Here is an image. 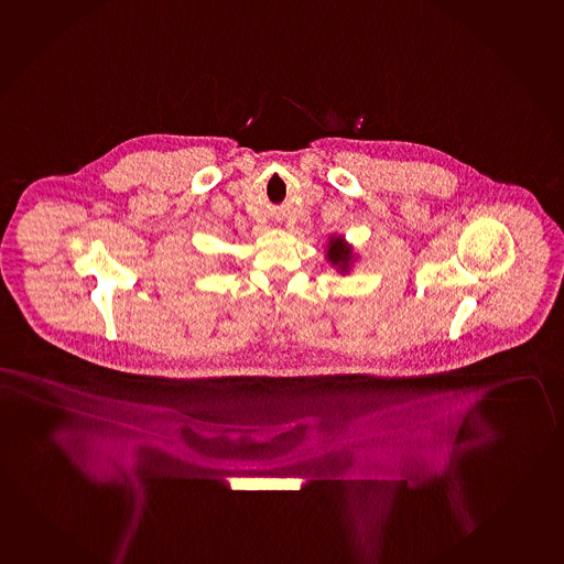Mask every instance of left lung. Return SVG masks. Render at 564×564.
Returning <instances> with one entry per match:
<instances>
[{"mask_svg":"<svg viewBox=\"0 0 564 564\" xmlns=\"http://www.w3.org/2000/svg\"><path fill=\"white\" fill-rule=\"evenodd\" d=\"M326 258L341 273H347V271L351 270L352 250L351 246L345 242L344 237L329 238Z\"/></svg>","mask_w":564,"mask_h":564,"instance_id":"left-lung-1","label":"left lung"}]
</instances>
